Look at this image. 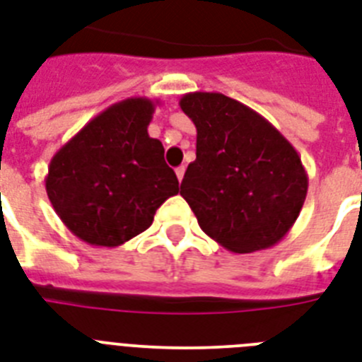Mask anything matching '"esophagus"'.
<instances>
[{
	"label": "esophagus",
	"mask_w": 362,
	"mask_h": 362,
	"mask_svg": "<svg viewBox=\"0 0 362 362\" xmlns=\"http://www.w3.org/2000/svg\"><path fill=\"white\" fill-rule=\"evenodd\" d=\"M184 173H186V167L184 165L176 169V178H178V182H182V178H184Z\"/></svg>",
	"instance_id": "obj_1"
}]
</instances>
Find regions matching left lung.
I'll list each match as a JSON object with an SVG mask.
<instances>
[{
	"mask_svg": "<svg viewBox=\"0 0 362 362\" xmlns=\"http://www.w3.org/2000/svg\"><path fill=\"white\" fill-rule=\"evenodd\" d=\"M197 160L180 195L199 227L232 252L273 247L303 208L308 176L292 143L262 115L221 93H187Z\"/></svg>",
	"mask_w": 362,
	"mask_h": 362,
	"instance_id": "left-lung-1",
	"label": "left lung"
}]
</instances>
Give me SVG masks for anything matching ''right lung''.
Returning <instances> with one entry per match:
<instances>
[{
	"mask_svg": "<svg viewBox=\"0 0 362 362\" xmlns=\"http://www.w3.org/2000/svg\"><path fill=\"white\" fill-rule=\"evenodd\" d=\"M158 104L134 96L110 105L49 161V202L85 243L119 247L151 227L156 210L178 193L161 141L146 130Z\"/></svg>",
	"mask_w": 362,
	"mask_h": 362,
	"instance_id": "add662e5",
	"label": "right lung"
}]
</instances>
